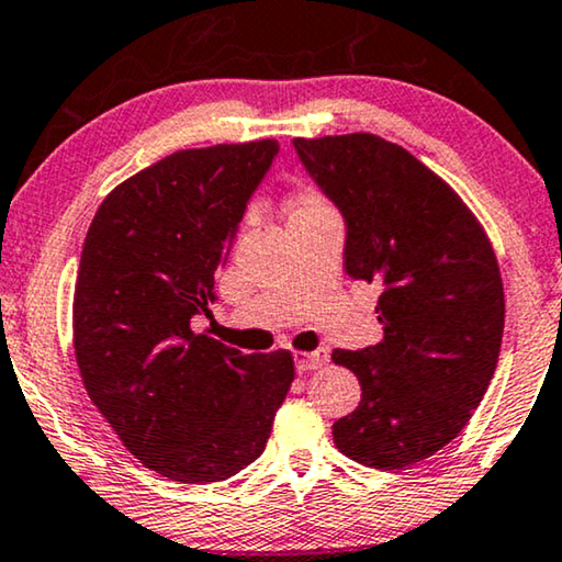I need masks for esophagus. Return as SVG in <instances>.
Masks as SVG:
<instances>
[{"instance_id": "1", "label": "esophagus", "mask_w": 562, "mask_h": 562, "mask_svg": "<svg viewBox=\"0 0 562 562\" xmlns=\"http://www.w3.org/2000/svg\"><path fill=\"white\" fill-rule=\"evenodd\" d=\"M328 364V351L326 349H316V351H297L295 355V368L297 372H308V370H318Z\"/></svg>"}]
</instances>
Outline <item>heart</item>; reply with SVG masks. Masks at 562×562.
I'll return each mask as SVG.
<instances>
[{"mask_svg":"<svg viewBox=\"0 0 562 562\" xmlns=\"http://www.w3.org/2000/svg\"><path fill=\"white\" fill-rule=\"evenodd\" d=\"M328 211V203L316 190H301L293 194V203H290V221L305 218V215Z\"/></svg>","mask_w":562,"mask_h":562,"instance_id":"1","label":"heart"}]
</instances>
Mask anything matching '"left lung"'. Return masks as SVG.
<instances>
[{
  "label": "left lung",
  "mask_w": 562,
  "mask_h": 562,
  "mask_svg": "<svg viewBox=\"0 0 562 562\" xmlns=\"http://www.w3.org/2000/svg\"><path fill=\"white\" fill-rule=\"evenodd\" d=\"M293 144L347 221V274L383 288V341L331 355L362 385L359 406L334 424V445L359 465H416L465 429L496 372V251L460 194L403 146L375 133Z\"/></svg>",
  "instance_id": "left-lung-1"
}]
</instances>
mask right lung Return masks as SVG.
I'll return each instance as SVG.
<instances>
[{
  "label": "right lung",
  "instance_id": "add662e5",
  "mask_svg": "<svg viewBox=\"0 0 562 562\" xmlns=\"http://www.w3.org/2000/svg\"><path fill=\"white\" fill-rule=\"evenodd\" d=\"M277 140L184 148L97 207L74 285L81 383L131 454L169 481L218 483L265 452L295 380L288 349L194 334Z\"/></svg>",
  "mask_w": 562,
  "mask_h": 562
}]
</instances>
